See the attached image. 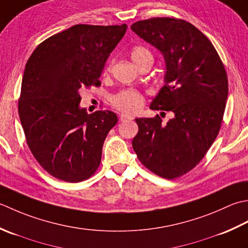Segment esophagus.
<instances>
[{"mask_svg":"<svg viewBox=\"0 0 248 248\" xmlns=\"http://www.w3.org/2000/svg\"><path fill=\"white\" fill-rule=\"evenodd\" d=\"M133 119H134V117H133V115H130V114H127V113H121L120 114V120L122 121V122H126V121H130Z\"/></svg>","mask_w":248,"mask_h":248,"instance_id":"esophagus-1","label":"esophagus"}]
</instances>
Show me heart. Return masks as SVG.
<instances>
[{
	"label": "heart",
	"instance_id": "1",
	"mask_svg": "<svg viewBox=\"0 0 248 248\" xmlns=\"http://www.w3.org/2000/svg\"><path fill=\"white\" fill-rule=\"evenodd\" d=\"M130 57L133 59L135 64L139 66V65L145 61L146 59L153 58L152 53L149 49L142 46H136L130 51ZM108 67L106 68V70ZM111 103L115 108L125 111V112L135 113L142 107L143 105V96L141 95L138 91L133 89H126L120 91L119 93L114 94L111 98Z\"/></svg>",
	"mask_w": 248,
	"mask_h": 248
}]
</instances>
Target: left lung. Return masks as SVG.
Instances as JSON below:
<instances>
[{
  "mask_svg": "<svg viewBox=\"0 0 248 248\" xmlns=\"http://www.w3.org/2000/svg\"><path fill=\"white\" fill-rule=\"evenodd\" d=\"M130 29L163 53L165 85L150 108L173 112L166 124L155 118L136 119L133 148L156 175L175 179L204 157L223 121L228 78L223 62L205 35L176 18H151Z\"/></svg>",
  "mask_w": 248,
  "mask_h": 248,
  "instance_id": "8db88e82",
  "label": "left lung"
}]
</instances>
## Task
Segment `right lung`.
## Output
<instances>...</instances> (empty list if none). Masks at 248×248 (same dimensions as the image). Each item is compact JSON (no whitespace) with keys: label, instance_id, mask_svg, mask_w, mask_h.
<instances>
[{"label":"right lung","instance_id":"obj_1","mask_svg":"<svg viewBox=\"0 0 248 248\" xmlns=\"http://www.w3.org/2000/svg\"><path fill=\"white\" fill-rule=\"evenodd\" d=\"M126 29L76 24L44 40L28 60L19 117L33 156L54 178L77 183L99 167L118 117L109 110L89 114L79 106L80 92L100 84L106 61Z\"/></svg>","mask_w":248,"mask_h":248}]
</instances>
